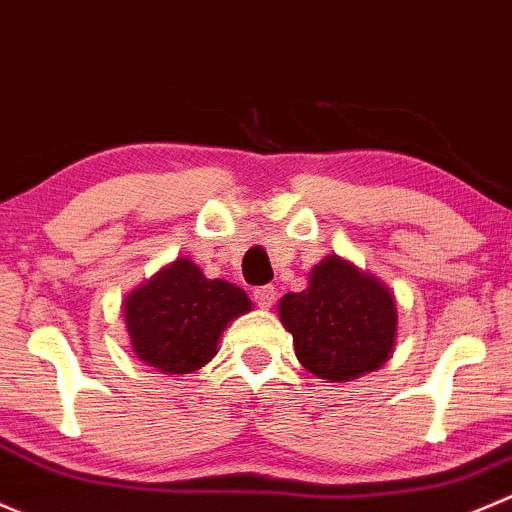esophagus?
<instances>
[{"instance_id":"1","label":"esophagus","mask_w":512,"mask_h":512,"mask_svg":"<svg viewBox=\"0 0 512 512\" xmlns=\"http://www.w3.org/2000/svg\"><path fill=\"white\" fill-rule=\"evenodd\" d=\"M276 288L273 286H258L254 291V300L258 308H271L273 303H276Z\"/></svg>"}]
</instances>
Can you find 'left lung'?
<instances>
[{
  "mask_svg": "<svg viewBox=\"0 0 512 512\" xmlns=\"http://www.w3.org/2000/svg\"><path fill=\"white\" fill-rule=\"evenodd\" d=\"M278 318L293 335L300 365L328 382L379 370L397 340L394 295L340 256L323 258L305 291L283 295Z\"/></svg>",
  "mask_w": 512,
  "mask_h": 512,
  "instance_id": "obj_1",
  "label": "left lung"
}]
</instances>
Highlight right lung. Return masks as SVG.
Segmentation results:
<instances>
[{
	"mask_svg": "<svg viewBox=\"0 0 512 512\" xmlns=\"http://www.w3.org/2000/svg\"><path fill=\"white\" fill-rule=\"evenodd\" d=\"M249 310V295L239 286L212 281L194 261L177 258L125 298V325L145 365L189 374L217 355L226 325Z\"/></svg>",
	"mask_w": 512,
	"mask_h": 512,
	"instance_id": "add662e5",
	"label": "right lung"
}]
</instances>
